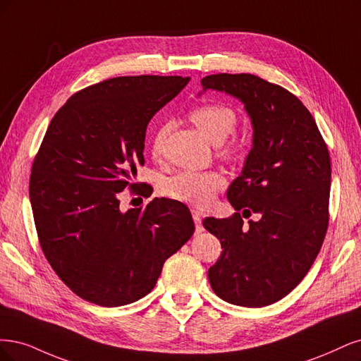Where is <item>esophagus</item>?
Returning a JSON list of instances; mask_svg holds the SVG:
<instances>
[{"label": "esophagus", "mask_w": 361, "mask_h": 361, "mask_svg": "<svg viewBox=\"0 0 361 361\" xmlns=\"http://www.w3.org/2000/svg\"><path fill=\"white\" fill-rule=\"evenodd\" d=\"M193 220H195V226H196V234H201V232L204 231V226H202V219H201V214L197 212H193Z\"/></svg>", "instance_id": "1"}]
</instances>
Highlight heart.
<instances>
[{
	"label": "heart",
	"instance_id": "1",
	"mask_svg": "<svg viewBox=\"0 0 361 361\" xmlns=\"http://www.w3.org/2000/svg\"><path fill=\"white\" fill-rule=\"evenodd\" d=\"M190 120L213 144L222 147L226 156L235 154L240 149L237 139L226 141L237 126L235 111L222 103H204L190 111ZM169 132V124L159 126L151 139V153L160 157L165 137ZM225 185V178L217 171H180L164 183L166 196L192 207H205L212 201L213 195Z\"/></svg>",
	"mask_w": 361,
	"mask_h": 361
}]
</instances>
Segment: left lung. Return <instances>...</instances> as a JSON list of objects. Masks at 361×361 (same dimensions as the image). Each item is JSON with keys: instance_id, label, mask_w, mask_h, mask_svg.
<instances>
[{"instance_id": "left-lung-1", "label": "left lung", "mask_w": 361, "mask_h": 361, "mask_svg": "<svg viewBox=\"0 0 361 361\" xmlns=\"http://www.w3.org/2000/svg\"><path fill=\"white\" fill-rule=\"evenodd\" d=\"M202 90L237 97L253 127V147L228 200L240 213L207 217L204 228L222 244L208 270L228 303L262 307L293 290L317 259L329 226L331 165L312 114L293 92L249 73H219Z\"/></svg>"}]
</instances>
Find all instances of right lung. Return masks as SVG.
<instances>
[{"label":"right lung","instance_id":"right-lung-1","mask_svg":"<svg viewBox=\"0 0 361 361\" xmlns=\"http://www.w3.org/2000/svg\"><path fill=\"white\" fill-rule=\"evenodd\" d=\"M181 76H120L78 91L55 114L32 161L30 200L46 259L76 295L104 307L154 288L195 231L189 208L154 197L121 212L135 189L149 120L188 85Z\"/></svg>","mask_w":361,"mask_h":361}]
</instances>
